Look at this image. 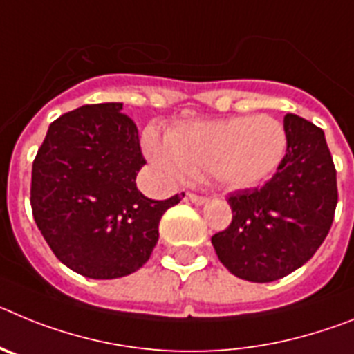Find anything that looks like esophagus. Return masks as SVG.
I'll return each instance as SVG.
<instances>
[{
  "label": "esophagus",
  "mask_w": 354,
  "mask_h": 354,
  "mask_svg": "<svg viewBox=\"0 0 354 354\" xmlns=\"http://www.w3.org/2000/svg\"><path fill=\"white\" fill-rule=\"evenodd\" d=\"M187 198L192 200V202H193V204H195V205H204V204H207V198H205V196L195 195V193H189V195H187Z\"/></svg>",
  "instance_id": "esophagus-1"
}]
</instances>
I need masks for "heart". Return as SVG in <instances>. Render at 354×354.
Masks as SVG:
<instances>
[{"mask_svg": "<svg viewBox=\"0 0 354 354\" xmlns=\"http://www.w3.org/2000/svg\"><path fill=\"white\" fill-rule=\"evenodd\" d=\"M143 147L152 165L171 179L205 170L218 186L248 189L282 165L287 133L270 115L195 120L168 131L167 142L149 129Z\"/></svg>", "mask_w": 354, "mask_h": 354, "instance_id": "obj_1", "label": "heart"}]
</instances>
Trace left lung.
I'll return each mask as SVG.
<instances>
[{
  "label": "left lung",
  "instance_id": "8db88e82",
  "mask_svg": "<svg viewBox=\"0 0 354 354\" xmlns=\"http://www.w3.org/2000/svg\"><path fill=\"white\" fill-rule=\"evenodd\" d=\"M287 150L273 179L228 196L232 223L211 237L221 264L255 283L280 280L323 245L337 207V171L323 129L287 113Z\"/></svg>",
  "mask_w": 354,
  "mask_h": 354
}]
</instances>
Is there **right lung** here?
Segmentation results:
<instances>
[{"mask_svg": "<svg viewBox=\"0 0 354 354\" xmlns=\"http://www.w3.org/2000/svg\"><path fill=\"white\" fill-rule=\"evenodd\" d=\"M145 165L122 102L86 104L56 118L31 170V209L58 261L93 280L138 271L159 220L183 200H150L136 187Z\"/></svg>", "mask_w": 354, "mask_h": 354, "instance_id": "add662e5", "label": "right lung"}]
</instances>
